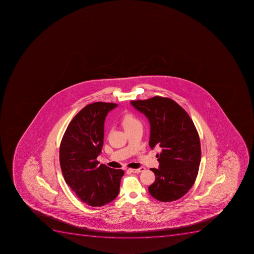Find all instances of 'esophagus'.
I'll use <instances>...</instances> for the list:
<instances>
[{"mask_svg":"<svg viewBox=\"0 0 254 254\" xmlns=\"http://www.w3.org/2000/svg\"><path fill=\"white\" fill-rule=\"evenodd\" d=\"M145 169L144 167H141L138 169H128V171L132 173H141L145 171Z\"/></svg>","mask_w":254,"mask_h":254,"instance_id":"1","label":"esophagus"}]
</instances>
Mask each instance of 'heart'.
Returning a JSON list of instances; mask_svg holds the SVG:
<instances>
[{
    "label": "heart",
    "instance_id": "1",
    "mask_svg": "<svg viewBox=\"0 0 254 254\" xmlns=\"http://www.w3.org/2000/svg\"><path fill=\"white\" fill-rule=\"evenodd\" d=\"M122 124L126 131L133 128L135 126L141 125L140 121L131 113H126L123 116L122 119Z\"/></svg>",
    "mask_w": 254,
    "mask_h": 254
}]
</instances>
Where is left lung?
Here are the masks:
<instances>
[{
    "label": "left lung",
    "instance_id": "obj_1",
    "mask_svg": "<svg viewBox=\"0 0 254 254\" xmlns=\"http://www.w3.org/2000/svg\"><path fill=\"white\" fill-rule=\"evenodd\" d=\"M131 105L148 118L149 146L160 149L159 168H151L155 181L149 194L161 202L182 198L194 185L201 159L199 136L191 118L175 100L154 96Z\"/></svg>",
    "mask_w": 254,
    "mask_h": 254
}]
</instances>
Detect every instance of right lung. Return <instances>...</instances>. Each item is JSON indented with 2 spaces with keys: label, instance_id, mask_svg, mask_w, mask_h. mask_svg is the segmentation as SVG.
I'll return each instance as SVG.
<instances>
[{
  "label": "right lung",
  "instance_id": "obj_1",
  "mask_svg": "<svg viewBox=\"0 0 254 254\" xmlns=\"http://www.w3.org/2000/svg\"><path fill=\"white\" fill-rule=\"evenodd\" d=\"M114 103L84 107L70 122L60 148V162L66 184L82 202L102 207L118 196L124 171L96 160L104 144V125Z\"/></svg>",
  "mask_w": 254,
  "mask_h": 254
}]
</instances>
